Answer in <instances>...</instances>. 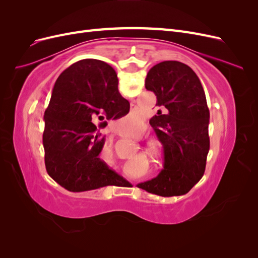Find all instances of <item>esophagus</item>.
Returning a JSON list of instances; mask_svg holds the SVG:
<instances>
[{
	"label": "esophagus",
	"instance_id": "obj_1",
	"mask_svg": "<svg viewBox=\"0 0 258 258\" xmlns=\"http://www.w3.org/2000/svg\"><path fill=\"white\" fill-rule=\"evenodd\" d=\"M132 106H135V105H131V107H132ZM110 130H111V132H112V134H115V135H117V134H118V132H117V131H115V130H114V129H112V128H111Z\"/></svg>",
	"mask_w": 258,
	"mask_h": 258
}]
</instances>
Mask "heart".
Masks as SVG:
<instances>
[{"label":"heart","instance_id":"heart-1","mask_svg":"<svg viewBox=\"0 0 258 258\" xmlns=\"http://www.w3.org/2000/svg\"><path fill=\"white\" fill-rule=\"evenodd\" d=\"M138 119H135L131 115L124 116L123 118L120 119V123H122V128L123 129H130L132 127H135L138 124ZM100 161L105 167H113L114 165V156L113 152L110 147H104L102 154L100 156Z\"/></svg>","mask_w":258,"mask_h":258}]
</instances>
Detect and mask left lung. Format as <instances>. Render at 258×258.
<instances>
[{
    "label": "left lung",
    "mask_w": 258,
    "mask_h": 258,
    "mask_svg": "<svg viewBox=\"0 0 258 258\" xmlns=\"http://www.w3.org/2000/svg\"><path fill=\"white\" fill-rule=\"evenodd\" d=\"M145 88L157 98V115L150 123L163 148V169L137 186L162 197L188 192L202 177L210 150V112L205 90L192 70L182 62L154 66Z\"/></svg>",
    "instance_id": "1"
}]
</instances>
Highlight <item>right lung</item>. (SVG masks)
I'll use <instances>...</instances> for the list:
<instances>
[{
  "instance_id": "1",
  "label": "right lung",
  "mask_w": 258,
  "mask_h": 258,
  "mask_svg": "<svg viewBox=\"0 0 258 258\" xmlns=\"http://www.w3.org/2000/svg\"><path fill=\"white\" fill-rule=\"evenodd\" d=\"M114 69L97 59L77 61L53 86L44 120L43 145L47 173L70 191H86L129 183L100 161L106 119L127 115L128 101L117 89Z\"/></svg>"
}]
</instances>
